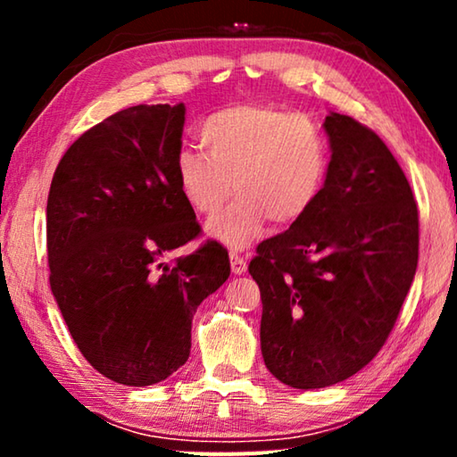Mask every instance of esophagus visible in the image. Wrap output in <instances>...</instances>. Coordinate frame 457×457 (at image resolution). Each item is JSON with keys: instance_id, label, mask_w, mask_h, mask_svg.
Here are the masks:
<instances>
[{"instance_id": "esophagus-1", "label": "esophagus", "mask_w": 457, "mask_h": 457, "mask_svg": "<svg viewBox=\"0 0 457 457\" xmlns=\"http://www.w3.org/2000/svg\"><path fill=\"white\" fill-rule=\"evenodd\" d=\"M229 260H231V272H234V274L239 276L247 270V262L239 252H229Z\"/></svg>"}]
</instances>
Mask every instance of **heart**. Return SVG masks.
I'll return each mask as SVG.
<instances>
[{
    "label": "heart",
    "mask_w": 457,
    "mask_h": 457,
    "mask_svg": "<svg viewBox=\"0 0 457 457\" xmlns=\"http://www.w3.org/2000/svg\"><path fill=\"white\" fill-rule=\"evenodd\" d=\"M210 154L183 149L175 175L199 215H215L231 191L237 199L207 231L231 247L262 234L268 220L290 226L314 205L327 179L328 149L322 130L303 114L272 104L242 103L212 112L199 127Z\"/></svg>",
    "instance_id": "1"
}]
</instances>
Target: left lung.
<instances>
[{
	"label": "left lung",
	"mask_w": 457,
	"mask_h": 457,
	"mask_svg": "<svg viewBox=\"0 0 457 457\" xmlns=\"http://www.w3.org/2000/svg\"><path fill=\"white\" fill-rule=\"evenodd\" d=\"M330 163L314 205L262 242V357L294 389H322L369 365L395 327L420 256V213L403 169L373 130L324 119Z\"/></svg>",
	"instance_id": "1"
}]
</instances>
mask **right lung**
I'll use <instances>...</instances> for the list:
<instances>
[{
    "instance_id": "right-lung-1",
    "label": "right lung",
    "mask_w": 457,
    "mask_h": 457,
    "mask_svg": "<svg viewBox=\"0 0 457 457\" xmlns=\"http://www.w3.org/2000/svg\"><path fill=\"white\" fill-rule=\"evenodd\" d=\"M185 104H138L88 129L48 193L50 288L76 346L100 375L165 381L191 351L197 306L229 278L228 250L199 236L175 175Z\"/></svg>"
}]
</instances>
